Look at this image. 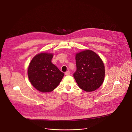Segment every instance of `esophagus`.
I'll return each instance as SVG.
<instances>
[{
    "label": "esophagus",
    "mask_w": 132,
    "mask_h": 132,
    "mask_svg": "<svg viewBox=\"0 0 132 132\" xmlns=\"http://www.w3.org/2000/svg\"><path fill=\"white\" fill-rule=\"evenodd\" d=\"M65 75H70V74H71V73H70V72L69 71H67L66 72H65Z\"/></svg>",
    "instance_id": "obj_1"
}]
</instances>
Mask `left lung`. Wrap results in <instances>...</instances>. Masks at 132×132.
<instances>
[{"label":"left lung","instance_id":"left-lung-1","mask_svg":"<svg viewBox=\"0 0 132 132\" xmlns=\"http://www.w3.org/2000/svg\"><path fill=\"white\" fill-rule=\"evenodd\" d=\"M77 71L73 74L79 87L86 92L99 88L105 77V67L99 55L91 50L75 54Z\"/></svg>","mask_w":132,"mask_h":132}]
</instances>
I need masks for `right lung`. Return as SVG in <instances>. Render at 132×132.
<instances>
[{"label": "right lung", "instance_id": "add662e5", "mask_svg": "<svg viewBox=\"0 0 132 132\" xmlns=\"http://www.w3.org/2000/svg\"><path fill=\"white\" fill-rule=\"evenodd\" d=\"M53 54L43 52L34 56L28 68V76L32 86L42 93L53 91L59 85L64 73L51 62Z\"/></svg>", "mask_w": 132, "mask_h": 132}]
</instances>
